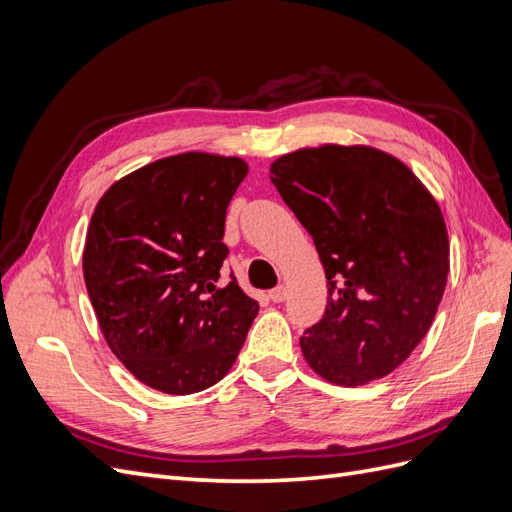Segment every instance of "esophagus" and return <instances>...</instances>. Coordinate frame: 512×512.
<instances>
[{
    "label": "esophagus",
    "mask_w": 512,
    "mask_h": 512,
    "mask_svg": "<svg viewBox=\"0 0 512 512\" xmlns=\"http://www.w3.org/2000/svg\"><path fill=\"white\" fill-rule=\"evenodd\" d=\"M286 297H288V288L286 286H277V288H273L269 292V299L273 303H282V301H286Z\"/></svg>",
    "instance_id": "34e87169"
}]
</instances>
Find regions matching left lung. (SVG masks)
<instances>
[{
  "mask_svg": "<svg viewBox=\"0 0 512 512\" xmlns=\"http://www.w3.org/2000/svg\"><path fill=\"white\" fill-rule=\"evenodd\" d=\"M269 170L327 275V312L299 342L307 365L350 389L389 376L427 335L446 288L451 247L436 198L369 145L301 147Z\"/></svg>",
  "mask_w": 512,
  "mask_h": 512,
  "instance_id": "8db88e82",
  "label": "left lung"
}]
</instances>
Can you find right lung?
Here are the masks:
<instances>
[{
  "mask_svg": "<svg viewBox=\"0 0 512 512\" xmlns=\"http://www.w3.org/2000/svg\"><path fill=\"white\" fill-rule=\"evenodd\" d=\"M245 175V160L207 151L149 162L102 194L87 226L83 277L106 344L166 395L218 384L258 314L235 277L218 284Z\"/></svg>",
  "mask_w": 512,
  "mask_h": 512,
  "instance_id": "1",
  "label": "right lung"
}]
</instances>
